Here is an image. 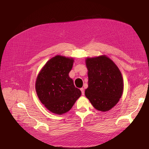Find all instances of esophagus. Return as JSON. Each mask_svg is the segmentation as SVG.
Masks as SVG:
<instances>
[{
	"label": "esophagus",
	"mask_w": 149,
	"mask_h": 149,
	"mask_svg": "<svg viewBox=\"0 0 149 149\" xmlns=\"http://www.w3.org/2000/svg\"><path fill=\"white\" fill-rule=\"evenodd\" d=\"M80 90H81V91L82 95H83V96H84V88H80Z\"/></svg>",
	"instance_id": "esophagus-1"
}]
</instances>
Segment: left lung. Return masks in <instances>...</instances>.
<instances>
[{"label": "left lung", "instance_id": "8db88e82", "mask_svg": "<svg viewBox=\"0 0 149 149\" xmlns=\"http://www.w3.org/2000/svg\"><path fill=\"white\" fill-rule=\"evenodd\" d=\"M88 87L85 96L96 109L109 111L119 102L124 91L119 68L109 57L101 55L86 59Z\"/></svg>", "mask_w": 149, "mask_h": 149}]
</instances>
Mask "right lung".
<instances>
[{
  "label": "right lung",
  "instance_id": "add662e5",
  "mask_svg": "<svg viewBox=\"0 0 149 149\" xmlns=\"http://www.w3.org/2000/svg\"><path fill=\"white\" fill-rule=\"evenodd\" d=\"M73 63V58L56 55L46 63L36 79L39 100L54 114L68 112L81 94L69 76Z\"/></svg>",
  "mask_w": 149,
  "mask_h": 149
}]
</instances>
